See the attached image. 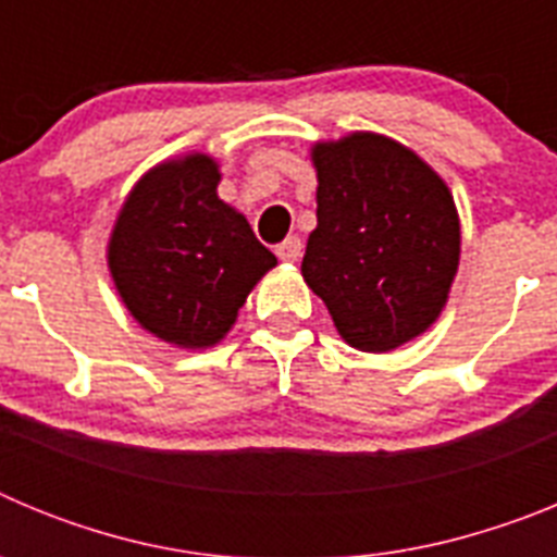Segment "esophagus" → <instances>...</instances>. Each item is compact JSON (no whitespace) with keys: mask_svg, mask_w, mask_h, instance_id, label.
Wrapping results in <instances>:
<instances>
[{"mask_svg":"<svg viewBox=\"0 0 557 557\" xmlns=\"http://www.w3.org/2000/svg\"><path fill=\"white\" fill-rule=\"evenodd\" d=\"M301 250L304 245L298 236H287L282 245H275V256H278L282 262H298V259H301Z\"/></svg>","mask_w":557,"mask_h":557,"instance_id":"34e87169","label":"esophagus"}]
</instances>
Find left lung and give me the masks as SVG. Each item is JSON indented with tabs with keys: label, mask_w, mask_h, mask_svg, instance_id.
Listing matches in <instances>:
<instances>
[{
	"label": "left lung",
	"mask_w": 557,
	"mask_h": 557,
	"mask_svg": "<svg viewBox=\"0 0 557 557\" xmlns=\"http://www.w3.org/2000/svg\"><path fill=\"white\" fill-rule=\"evenodd\" d=\"M312 161L318 228L304 282L348 346H405L435 323L455 282L460 220L451 191L416 152L376 133L314 145Z\"/></svg>",
	"instance_id": "obj_1"
}]
</instances>
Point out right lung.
<instances>
[{"instance_id":"obj_1","label":"right lung","mask_w":557,"mask_h":557,"mask_svg":"<svg viewBox=\"0 0 557 557\" xmlns=\"http://www.w3.org/2000/svg\"><path fill=\"white\" fill-rule=\"evenodd\" d=\"M218 161L191 152L152 166L113 225L108 268L131 314L181 348L225 337L275 256L218 198Z\"/></svg>"}]
</instances>
